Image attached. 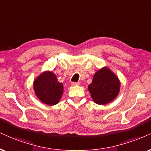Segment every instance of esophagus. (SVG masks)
<instances>
[{"instance_id": "34e87169", "label": "esophagus", "mask_w": 151, "mask_h": 151, "mask_svg": "<svg viewBox=\"0 0 151 151\" xmlns=\"http://www.w3.org/2000/svg\"><path fill=\"white\" fill-rule=\"evenodd\" d=\"M71 85H73V86H75V85H79L80 83H76V82H73V83H71Z\"/></svg>"}]
</instances>
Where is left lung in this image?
Returning a JSON list of instances; mask_svg holds the SVG:
<instances>
[{
  "instance_id": "1",
  "label": "left lung",
  "mask_w": 151,
  "mask_h": 151,
  "mask_svg": "<svg viewBox=\"0 0 151 151\" xmlns=\"http://www.w3.org/2000/svg\"><path fill=\"white\" fill-rule=\"evenodd\" d=\"M120 89V82L118 76L108 67L98 70L88 86L93 101L99 105H106L114 100Z\"/></svg>"
}]
</instances>
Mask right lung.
<instances>
[{"mask_svg": "<svg viewBox=\"0 0 151 151\" xmlns=\"http://www.w3.org/2000/svg\"><path fill=\"white\" fill-rule=\"evenodd\" d=\"M33 90L40 101L48 106H54L61 99L64 85L57 81L54 73L46 70L34 80Z\"/></svg>", "mask_w": 151, "mask_h": 151, "instance_id": "right-lung-1", "label": "right lung"}]
</instances>
